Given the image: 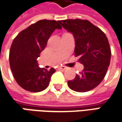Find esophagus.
Returning a JSON list of instances; mask_svg holds the SVG:
<instances>
[{
	"label": "esophagus",
	"instance_id": "1",
	"mask_svg": "<svg viewBox=\"0 0 122 122\" xmlns=\"http://www.w3.org/2000/svg\"><path fill=\"white\" fill-rule=\"evenodd\" d=\"M59 70H62V71H64V70H66V66H58V68Z\"/></svg>",
	"mask_w": 122,
	"mask_h": 122
}]
</instances>
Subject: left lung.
I'll list each match as a JSON object with an SVG mask.
<instances>
[{
    "label": "left lung",
    "instance_id": "obj_1",
    "mask_svg": "<svg viewBox=\"0 0 122 122\" xmlns=\"http://www.w3.org/2000/svg\"><path fill=\"white\" fill-rule=\"evenodd\" d=\"M58 22L74 36L75 56L84 68L68 87L74 91L86 92L98 86L105 76L111 60V51L109 41L101 29L88 20L75 19Z\"/></svg>",
    "mask_w": 122,
    "mask_h": 122
}]
</instances>
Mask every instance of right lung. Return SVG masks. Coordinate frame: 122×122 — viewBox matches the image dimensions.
<instances>
[{
  "instance_id": "1",
  "label": "right lung",
  "mask_w": 122,
  "mask_h": 122,
  "mask_svg": "<svg viewBox=\"0 0 122 122\" xmlns=\"http://www.w3.org/2000/svg\"><path fill=\"white\" fill-rule=\"evenodd\" d=\"M56 29H62L58 21L43 20L21 31L13 41L9 51V64L18 85L31 92L46 89L56 72L38 66L37 58L45 48L47 41Z\"/></svg>"
}]
</instances>
